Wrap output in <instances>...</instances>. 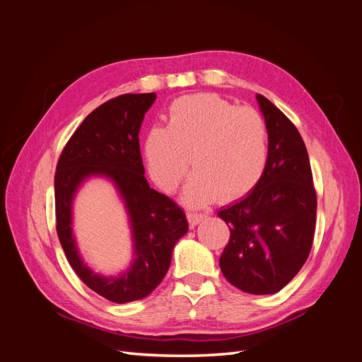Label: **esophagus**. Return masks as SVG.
Here are the masks:
<instances>
[{
  "instance_id": "esophagus-1",
  "label": "esophagus",
  "mask_w": 362,
  "mask_h": 362,
  "mask_svg": "<svg viewBox=\"0 0 362 362\" xmlns=\"http://www.w3.org/2000/svg\"><path fill=\"white\" fill-rule=\"evenodd\" d=\"M205 217H206L205 214H199V213H187V218H189L190 225L201 223Z\"/></svg>"
}]
</instances>
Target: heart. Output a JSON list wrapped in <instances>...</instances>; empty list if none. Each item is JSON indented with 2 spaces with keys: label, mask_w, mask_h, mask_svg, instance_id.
Instances as JSON below:
<instances>
[{
  "label": "heart",
  "mask_w": 362,
  "mask_h": 362,
  "mask_svg": "<svg viewBox=\"0 0 362 362\" xmlns=\"http://www.w3.org/2000/svg\"><path fill=\"white\" fill-rule=\"evenodd\" d=\"M269 133L262 116L214 93L181 96L169 107L168 127L148 131V170L163 190L173 192L193 160L196 172L184 190V202L201 206L233 202L255 189L264 173Z\"/></svg>",
  "instance_id": "b5f03b06"
}]
</instances>
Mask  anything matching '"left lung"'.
I'll list each match as a JSON object with an SVG mask.
<instances>
[{
    "mask_svg": "<svg viewBox=\"0 0 362 362\" xmlns=\"http://www.w3.org/2000/svg\"><path fill=\"white\" fill-rule=\"evenodd\" d=\"M257 100L269 133L267 164L254 190L217 213L231 231L218 262L234 287L273 294L298 275L310 255L317 194L298 128L267 98Z\"/></svg>",
    "mask_w": 362,
    "mask_h": 362,
    "instance_id": "left-lung-1",
    "label": "left lung"
}]
</instances>
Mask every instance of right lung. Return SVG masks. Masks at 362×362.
I'll list each match as a JSON object with an SVG mask.
<instances>
[{"label": "right lung", "instance_id": "add662e5", "mask_svg": "<svg viewBox=\"0 0 362 362\" xmlns=\"http://www.w3.org/2000/svg\"><path fill=\"white\" fill-rule=\"evenodd\" d=\"M156 98L154 92L125 93L95 108L63 148L54 177L56 228L64 255L87 287L115 303L154 291L169 270L175 245L189 229L182 208L151 189L144 175L139 131ZM92 174L115 182L130 216L135 259L119 277H101L87 268L71 234L73 196Z\"/></svg>", "mask_w": 362, "mask_h": 362}]
</instances>
